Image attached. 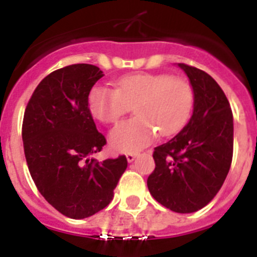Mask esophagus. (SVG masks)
Segmentation results:
<instances>
[{"label": "esophagus", "instance_id": "1", "mask_svg": "<svg viewBox=\"0 0 257 257\" xmlns=\"http://www.w3.org/2000/svg\"><path fill=\"white\" fill-rule=\"evenodd\" d=\"M137 156H139V153H128L126 155V160H128V163H133L137 159Z\"/></svg>", "mask_w": 257, "mask_h": 257}]
</instances>
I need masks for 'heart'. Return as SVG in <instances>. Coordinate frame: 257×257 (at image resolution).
I'll list each match as a JSON object with an SVG mask.
<instances>
[{
	"label": "heart",
	"instance_id": "1",
	"mask_svg": "<svg viewBox=\"0 0 257 257\" xmlns=\"http://www.w3.org/2000/svg\"><path fill=\"white\" fill-rule=\"evenodd\" d=\"M193 98V89L184 78L136 73L117 80L116 89L93 86L88 105L102 122H114L133 105L136 117L113 126L109 144L118 152L135 153L151 144L157 131L169 136L183 128L191 116Z\"/></svg>",
	"mask_w": 257,
	"mask_h": 257
}]
</instances>
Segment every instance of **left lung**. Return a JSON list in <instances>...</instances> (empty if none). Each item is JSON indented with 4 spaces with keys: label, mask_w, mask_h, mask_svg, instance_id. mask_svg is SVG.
Here are the masks:
<instances>
[{
    "label": "left lung",
    "mask_w": 257,
    "mask_h": 257,
    "mask_svg": "<svg viewBox=\"0 0 257 257\" xmlns=\"http://www.w3.org/2000/svg\"><path fill=\"white\" fill-rule=\"evenodd\" d=\"M193 89V112L172 140L155 148L153 199L177 213L204 208L220 191L233 153V116L223 89L204 70L177 64Z\"/></svg>",
    "instance_id": "8db88e82"
}]
</instances>
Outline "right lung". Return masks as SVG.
I'll list each match as a JSON object with an SVG mask.
<instances>
[{
    "instance_id": "add662e5",
    "label": "right lung",
    "mask_w": 257,
    "mask_h": 257,
    "mask_svg": "<svg viewBox=\"0 0 257 257\" xmlns=\"http://www.w3.org/2000/svg\"><path fill=\"white\" fill-rule=\"evenodd\" d=\"M102 76L90 64L54 70L38 84L24 114L30 176L46 201L70 219L104 209L128 167L125 156L104 161L90 157L106 144L88 105L89 92Z\"/></svg>"
}]
</instances>
